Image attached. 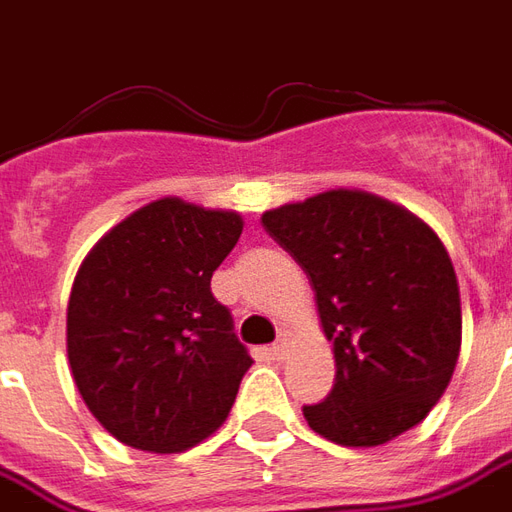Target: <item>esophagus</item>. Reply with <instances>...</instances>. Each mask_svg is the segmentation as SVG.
<instances>
[{
	"label": "esophagus",
	"mask_w": 512,
	"mask_h": 512,
	"mask_svg": "<svg viewBox=\"0 0 512 512\" xmlns=\"http://www.w3.org/2000/svg\"><path fill=\"white\" fill-rule=\"evenodd\" d=\"M288 343H290V334L285 332V329H282V332H279V337H277V343L271 345V356H277V359H282V354H285V348H288Z\"/></svg>",
	"instance_id": "34e87169"
}]
</instances>
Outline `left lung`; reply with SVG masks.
I'll return each mask as SVG.
<instances>
[{
    "label": "left lung",
    "instance_id": "8db88e82",
    "mask_svg": "<svg viewBox=\"0 0 512 512\" xmlns=\"http://www.w3.org/2000/svg\"><path fill=\"white\" fill-rule=\"evenodd\" d=\"M263 230L304 268L337 376L304 406L315 433L378 447L419 425L461 351L458 279L439 235L376 194L334 189L263 213Z\"/></svg>",
    "mask_w": 512,
    "mask_h": 512
}]
</instances>
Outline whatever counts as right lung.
<instances>
[{"instance_id": "1", "label": "right lung", "mask_w": 512, "mask_h": 512, "mask_svg": "<svg viewBox=\"0 0 512 512\" xmlns=\"http://www.w3.org/2000/svg\"><path fill=\"white\" fill-rule=\"evenodd\" d=\"M244 230L233 211L164 197L84 257L68 301L79 395L115 439L180 452L211 436L252 367L211 277Z\"/></svg>"}]
</instances>
